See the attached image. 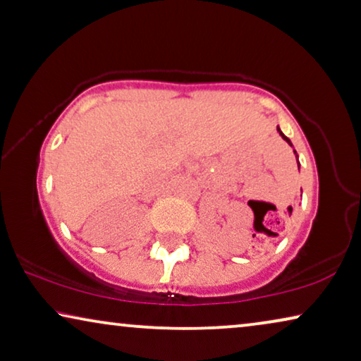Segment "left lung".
<instances>
[{
  "mask_svg": "<svg viewBox=\"0 0 361 361\" xmlns=\"http://www.w3.org/2000/svg\"><path fill=\"white\" fill-rule=\"evenodd\" d=\"M276 130H279V133L281 135V138H283L286 143H288L290 146H293V145H291V142H290V138H286V137H285V135H283V132H281V130H280L279 127H276ZM295 154H296V151H295ZM296 158H298V154H296ZM298 164H300V161H298ZM298 168H300V166H298Z\"/></svg>",
  "mask_w": 361,
  "mask_h": 361,
  "instance_id": "1",
  "label": "left lung"
}]
</instances>
